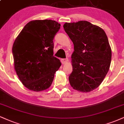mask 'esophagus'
Returning <instances> with one entry per match:
<instances>
[{"instance_id":"34e87169","label":"esophagus","mask_w":124,"mask_h":124,"mask_svg":"<svg viewBox=\"0 0 124 124\" xmlns=\"http://www.w3.org/2000/svg\"><path fill=\"white\" fill-rule=\"evenodd\" d=\"M69 62V59H61V63L62 64H65L66 63H68Z\"/></svg>"}]
</instances>
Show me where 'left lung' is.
Instances as JSON below:
<instances>
[{"mask_svg":"<svg viewBox=\"0 0 124 124\" xmlns=\"http://www.w3.org/2000/svg\"><path fill=\"white\" fill-rule=\"evenodd\" d=\"M63 28L74 44L70 84L78 91H92L103 81L111 63V49L106 34L86 21L66 22Z\"/></svg>","mask_w":124,"mask_h":124,"instance_id":"1","label":"left lung"}]
</instances>
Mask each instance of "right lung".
Returning a JSON list of instances; mask_svg holds the SVG:
<instances>
[{"label":"right lung","mask_w":124,"mask_h":124,"mask_svg":"<svg viewBox=\"0 0 124 124\" xmlns=\"http://www.w3.org/2000/svg\"><path fill=\"white\" fill-rule=\"evenodd\" d=\"M60 26L51 19L31 21L15 40L12 48L15 70L29 90L48 88L61 66L59 59L53 56V39Z\"/></svg>","instance_id":"right-lung-1"}]
</instances>
